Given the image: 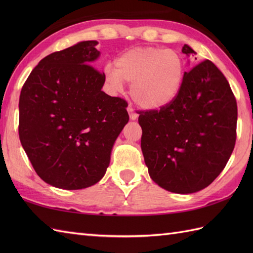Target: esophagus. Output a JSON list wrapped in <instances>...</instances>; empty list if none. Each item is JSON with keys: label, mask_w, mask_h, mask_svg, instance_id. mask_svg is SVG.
Returning a JSON list of instances; mask_svg holds the SVG:
<instances>
[{"label": "esophagus", "mask_w": 253, "mask_h": 253, "mask_svg": "<svg viewBox=\"0 0 253 253\" xmlns=\"http://www.w3.org/2000/svg\"><path fill=\"white\" fill-rule=\"evenodd\" d=\"M128 114H129V117H130V120H132V121H135V120H137V117H138V114H137V113L135 112V111H133L132 109H131V107L129 106V107H128Z\"/></svg>", "instance_id": "34e87169"}]
</instances>
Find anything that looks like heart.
Returning a JSON list of instances; mask_svg holds the SVG:
<instances>
[{
    "label": "heart",
    "mask_w": 253,
    "mask_h": 253,
    "mask_svg": "<svg viewBox=\"0 0 253 253\" xmlns=\"http://www.w3.org/2000/svg\"><path fill=\"white\" fill-rule=\"evenodd\" d=\"M105 84L113 92L131 83L130 95L147 110H160L178 96L185 78V62L178 52L159 46H137L121 53L115 66L106 64Z\"/></svg>",
    "instance_id": "heart-1"
}]
</instances>
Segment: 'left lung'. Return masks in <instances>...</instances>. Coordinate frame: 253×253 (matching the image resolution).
I'll use <instances>...</instances> for the list:
<instances>
[{"mask_svg":"<svg viewBox=\"0 0 253 253\" xmlns=\"http://www.w3.org/2000/svg\"><path fill=\"white\" fill-rule=\"evenodd\" d=\"M182 53H195L189 45ZM141 150L154 182L176 193L208 187L226 166L236 142L237 102L223 73L206 60L185 73L178 96L139 112Z\"/></svg>","mask_w":253,"mask_h":253,"instance_id":"obj_1","label":"left lung"}]
</instances>
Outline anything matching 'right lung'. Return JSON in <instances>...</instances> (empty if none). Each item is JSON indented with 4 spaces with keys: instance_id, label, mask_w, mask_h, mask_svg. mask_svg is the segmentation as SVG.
<instances>
[{
    "instance_id": "obj_1",
    "label": "right lung",
    "mask_w": 253,
    "mask_h": 253,
    "mask_svg": "<svg viewBox=\"0 0 253 253\" xmlns=\"http://www.w3.org/2000/svg\"><path fill=\"white\" fill-rule=\"evenodd\" d=\"M96 44L83 41L42 58L21 88V146L38 176L62 189L101 180L129 121L127 102L101 90L103 73L91 65Z\"/></svg>"
}]
</instances>
